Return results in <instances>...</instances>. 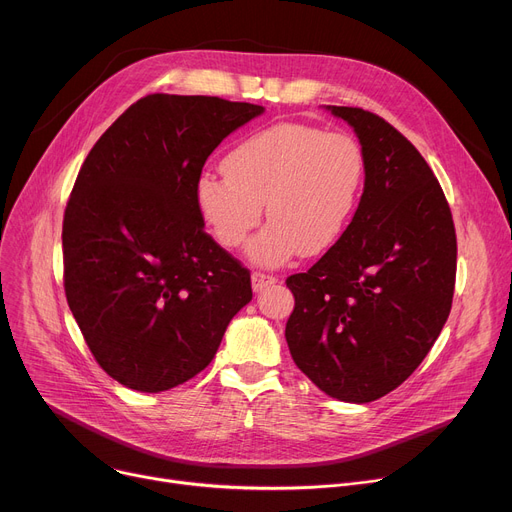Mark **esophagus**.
Segmentation results:
<instances>
[{
    "mask_svg": "<svg viewBox=\"0 0 512 512\" xmlns=\"http://www.w3.org/2000/svg\"><path fill=\"white\" fill-rule=\"evenodd\" d=\"M276 282H278L276 276L263 274V271H253V274H251V284H253V290H255V292H261L263 288H267V286H271V284H276Z\"/></svg>",
    "mask_w": 512,
    "mask_h": 512,
    "instance_id": "34e87169",
    "label": "esophagus"
}]
</instances>
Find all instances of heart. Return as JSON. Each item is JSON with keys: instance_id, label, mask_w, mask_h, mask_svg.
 Instances as JSON below:
<instances>
[{"instance_id": "b5f03b06", "label": "heart", "mask_w": 512, "mask_h": 512, "mask_svg": "<svg viewBox=\"0 0 512 512\" xmlns=\"http://www.w3.org/2000/svg\"><path fill=\"white\" fill-rule=\"evenodd\" d=\"M224 175L201 173L197 210L226 249L241 247L261 222L269 224L249 247L253 261L280 265L298 251L315 257L344 236L362 195L366 156L344 131L306 123H276L236 144Z\"/></svg>"}]
</instances>
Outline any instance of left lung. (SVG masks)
Listing matches in <instances>:
<instances>
[{"mask_svg":"<svg viewBox=\"0 0 512 512\" xmlns=\"http://www.w3.org/2000/svg\"><path fill=\"white\" fill-rule=\"evenodd\" d=\"M366 156L358 210L344 236L286 286V342L327 395L368 403L420 366L453 304L457 234L449 201L416 146L383 117L331 107Z\"/></svg>","mask_w":512,"mask_h":512,"instance_id":"1","label":"left lung"}]
</instances>
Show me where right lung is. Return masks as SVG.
Instances as JSON below:
<instances>
[{
    "label": "right lung",
    "mask_w": 512,
    "mask_h": 512,
    "mask_svg": "<svg viewBox=\"0 0 512 512\" xmlns=\"http://www.w3.org/2000/svg\"><path fill=\"white\" fill-rule=\"evenodd\" d=\"M263 107L148 94L88 152L63 214V288L98 366L160 393L206 368L251 274L203 230L195 183L218 144Z\"/></svg>",
    "instance_id": "1"
}]
</instances>
